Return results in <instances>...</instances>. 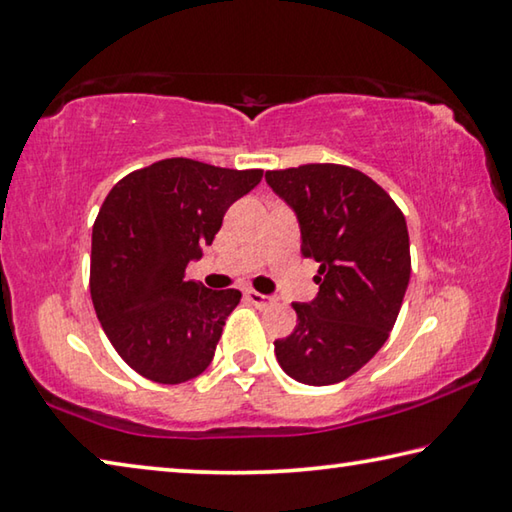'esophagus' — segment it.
<instances>
[{"label":"esophagus","mask_w":512,"mask_h":512,"mask_svg":"<svg viewBox=\"0 0 512 512\" xmlns=\"http://www.w3.org/2000/svg\"><path fill=\"white\" fill-rule=\"evenodd\" d=\"M246 298L250 305H255L257 309H266L273 305V298L271 296H264V293H257V291H246Z\"/></svg>","instance_id":"esophagus-1"}]
</instances>
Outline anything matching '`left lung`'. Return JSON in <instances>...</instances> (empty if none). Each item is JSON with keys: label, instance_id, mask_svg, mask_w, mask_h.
<instances>
[{"label": "left lung", "instance_id": "left-lung-1", "mask_svg": "<svg viewBox=\"0 0 512 512\" xmlns=\"http://www.w3.org/2000/svg\"><path fill=\"white\" fill-rule=\"evenodd\" d=\"M266 183L296 212L302 255L318 262V296L293 302L298 325L275 341L277 363L300 384H339L375 357L400 314L406 219L375 180L343 164L266 171Z\"/></svg>", "mask_w": 512, "mask_h": 512}]
</instances>
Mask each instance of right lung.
Instances as JSON below:
<instances>
[{
    "label": "right lung",
    "instance_id": "obj_1",
    "mask_svg": "<svg viewBox=\"0 0 512 512\" xmlns=\"http://www.w3.org/2000/svg\"><path fill=\"white\" fill-rule=\"evenodd\" d=\"M262 173L169 158L110 189L92 228L90 293L112 348L142 377L183 384L212 363L241 293L207 289L185 268Z\"/></svg>",
    "mask_w": 512,
    "mask_h": 512
}]
</instances>
